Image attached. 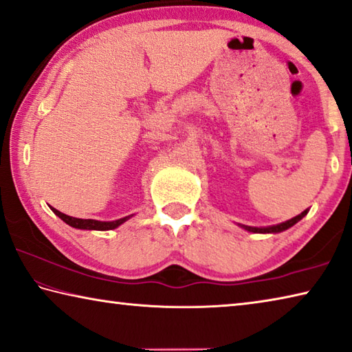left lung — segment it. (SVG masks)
Masks as SVG:
<instances>
[{
    "label": "left lung",
    "mask_w": 352,
    "mask_h": 352,
    "mask_svg": "<svg viewBox=\"0 0 352 352\" xmlns=\"http://www.w3.org/2000/svg\"><path fill=\"white\" fill-rule=\"evenodd\" d=\"M307 214V210H304L301 215H296L295 218H292V220L285 221V223H280V224H276V226H270V228H250V226H245V229L251 230V232H258V234H272V232H282V230L292 228L293 224H296L301 218Z\"/></svg>",
    "instance_id": "obj_1"
}]
</instances>
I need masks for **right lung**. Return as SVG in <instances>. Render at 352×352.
Returning a JSON list of instances; mask_svg holds the SVG:
<instances>
[{
	"label": "right lung",
	"mask_w": 352,
	"mask_h": 352,
	"mask_svg": "<svg viewBox=\"0 0 352 352\" xmlns=\"http://www.w3.org/2000/svg\"><path fill=\"white\" fill-rule=\"evenodd\" d=\"M51 210L54 212V214L60 218V220L65 221L67 224H70L72 228H78V229H91V230H111L118 228L120 224L124 223L128 220L129 217H124V218H120V220H115V221H98V220H82V218H74V217H68L65 214H62L54 207H51Z\"/></svg>",
	"instance_id": "right-lung-1"
}]
</instances>
